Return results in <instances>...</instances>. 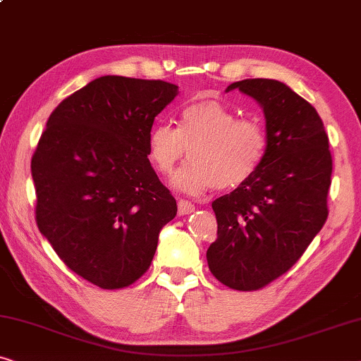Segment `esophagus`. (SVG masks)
Returning a JSON list of instances; mask_svg holds the SVG:
<instances>
[{"mask_svg":"<svg viewBox=\"0 0 361 361\" xmlns=\"http://www.w3.org/2000/svg\"><path fill=\"white\" fill-rule=\"evenodd\" d=\"M191 212H195V204H192V202H190V201L180 200L178 201V214L186 216V214H191Z\"/></svg>","mask_w":361,"mask_h":361,"instance_id":"1","label":"esophagus"}]
</instances>
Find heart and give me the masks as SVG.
Returning a JSON list of instances; mask_svg holds the SVG:
<instances>
[{"mask_svg":"<svg viewBox=\"0 0 361 361\" xmlns=\"http://www.w3.org/2000/svg\"><path fill=\"white\" fill-rule=\"evenodd\" d=\"M190 150L191 160L173 178L176 190L202 195L235 190L257 173L268 150L265 126L237 113L216 99L186 104L178 128L157 124L147 140V155L160 175L170 176Z\"/></svg>","mask_w":361,"mask_h":361,"instance_id":"1","label":"heart"}]
</instances>
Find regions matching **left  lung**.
Returning a JSON list of instances; mask_svg holds the SVG:
<instances>
[{
	"mask_svg": "<svg viewBox=\"0 0 361 361\" xmlns=\"http://www.w3.org/2000/svg\"><path fill=\"white\" fill-rule=\"evenodd\" d=\"M263 108L268 150L247 183L212 202L217 238L206 258L212 275L255 291L286 273L327 219L332 157L317 111L278 80L235 81Z\"/></svg>",
	"mask_w": 361,
	"mask_h": 361,
	"instance_id": "obj_1",
	"label": "left lung"
}]
</instances>
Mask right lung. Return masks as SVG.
Returning <instances> with one entry per match:
<instances>
[{
  "mask_svg": "<svg viewBox=\"0 0 361 361\" xmlns=\"http://www.w3.org/2000/svg\"><path fill=\"white\" fill-rule=\"evenodd\" d=\"M176 94L161 80L96 78L55 108L32 155L40 233L70 270L103 289L139 280L176 216L147 159L154 121Z\"/></svg>",
  "mask_w": 361,
  "mask_h": 361,
  "instance_id": "obj_1",
  "label": "right lung"
}]
</instances>
